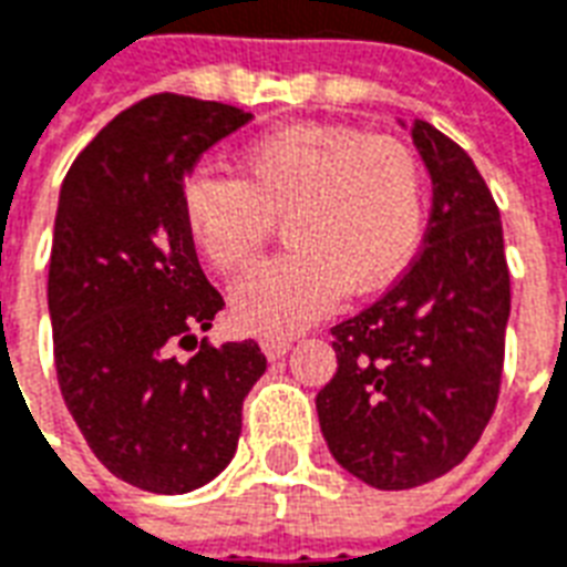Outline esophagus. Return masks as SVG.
I'll use <instances>...</instances> for the list:
<instances>
[{
	"instance_id": "obj_1",
	"label": "esophagus",
	"mask_w": 567,
	"mask_h": 567,
	"mask_svg": "<svg viewBox=\"0 0 567 567\" xmlns=\"http://www.w3.org/2000/svg\"><path fill=\"white\" fill-rule=\"evenodd\" d=\"M261 351H265L267 360H279L285 353L291 351V341L288 339H265L261 341Z\"/></svg>"
}]
</instances>
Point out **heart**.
<instances>
[{
	"mask_svg": "<svg viewBox=\"0 0 567 567\" xmlns=\"http://www.w3.org/2000/svg\"><path fill=\"white\" fill-rule=\"evenodd\" d=\"M240 178L189 175L184 231L207 265H252L282 219L291 252L231 288L237 327L288 339L330 312L341 293H374L413 258L425 226V175L404 142L341 124H293L246 142Z\"/></svg>",
	"mask_w": 567,
	"mask_h": 567,
	"instance_id": "heart-1",
	"label": "heart"
}]
</instances>
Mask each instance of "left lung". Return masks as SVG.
<instances>
[{"instance_id": "8db88e82", "label": "left lung", "mask_w": 567, "mask_h": 567, "mask_svg": "<svg viewBox=\"0 0 567 567\" xmlns=\"http://www.w3.org/2000/svg\"><path fill=\"white\" fill-rule=\"evenodd\" d=\"M434 184L422 255L378 302L332 327L339 369L315 408L330 455L378 491L457 466L496 408L512 285L485 178L434 124L408 127Z\"/></svg>"}]
</instances>
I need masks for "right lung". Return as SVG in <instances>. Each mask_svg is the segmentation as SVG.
Instances as JSON below:
<instances>
[{
  "instance_id": "1",
  "label": "right lung",
  "mask_w": 567,
  "mask_h": 567,
  "mask_svg": "<svg viewBox=\"0 0 567 567\" xmlns=\"http://www.w3.org/2000/svg\"><path fill=\"white\" fill-rule=\"evenodd\" d=\"M249 118L145 97L85 145L59 193L47 306L62 399L94 457L151 494H189L226 470L267 369L252 339L175 357L226 306L184 231V178Z\"/></svg>"
}]
</instances>
